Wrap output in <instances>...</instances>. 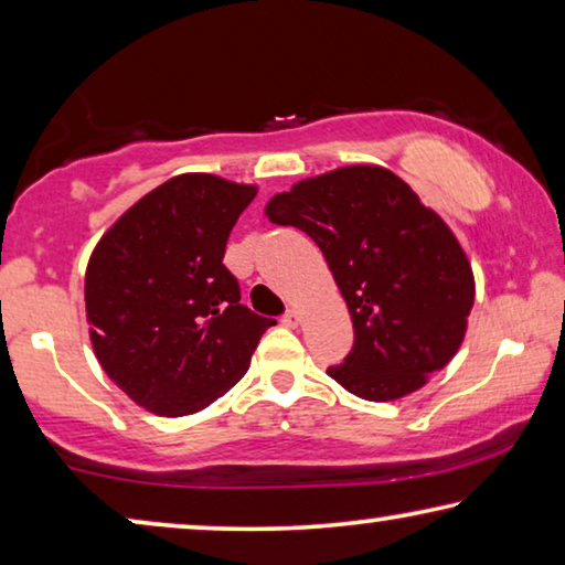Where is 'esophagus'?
Here are the masks:
<instances>
[{
    "label": "esophagus",
    "mask_w": 565,
    "mask_h": 565,
    "mask_svg": "<svg viewBox=\"0 0 565 565\" xmlns=\"http://www.w3.org/2000/svg\"><path fill=\"white\" fill-rule=\"evenodd\" d=\"M284 327H289V329H297L299 324H301V311L299 309H289V311H286V315H284Z\"/></svg>",
    "instance_id": "esophagus-1"
}]
</instances>
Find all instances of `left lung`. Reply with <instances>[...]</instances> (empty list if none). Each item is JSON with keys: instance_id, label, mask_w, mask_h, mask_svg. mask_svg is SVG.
I'll list each match as a JSON object with an SVG mask.
<instances>
[{"instance_id": "obj_1", "label": "left lung", "mask_w": 565, "mask_h": 565, "mask_svg": "<svg viewBox=\"0 0 565 565\" xmlns=\"http://www.w3.org/2000/svg\"><path fill=\"white\" fill-rule=\"evenodd\" d=\"M264 213L315 238L342 291L354 347L327 374L347 392L402 399L458 354L476 276L450 226L399 175L344 166L276 193Z\"/></svg>"}]
</instances>
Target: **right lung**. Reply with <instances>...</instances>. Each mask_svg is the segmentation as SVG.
I'll return each mask as SVG.
<instances>
[{
	"label": "right lung",
	"instance_id": "right-lung-1",
	"mask_svg": "<svg viewBox=\"0 0 565 565\" xmlns=\"http://www.w3.org/2000/svg\"><path fill=\"white\" fill-rule=\"evenodd\" d=\"M258 193L213 173H181L130 205L85 271L89 344L138 407L183 417L244 377L274 319L241 303L226 241Z\"/></svg>",
	"mask_w": 565,
	"mask_h": 565
}]
</instances>
